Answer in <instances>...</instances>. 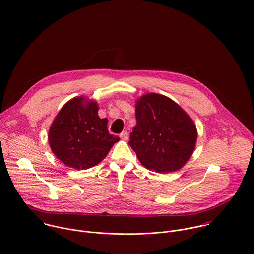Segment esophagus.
I'll list each match as a JSON object with an SVG mask.
<instances>
[{
    "label": "esophagus",
    "mask_w": 254,
    "mask_h": 254,
    "mask_svg": "<svg viewBox=\"0 0 254 254\" xmlns=\"http://www.w3.org/2000/svg\"><path fill=\"white\" fill-rule=\"evenodd\" d=\"M121 138L124 139V140H127L128 138V132L126 130V131H123L121 134H120Z\"/></svg>",
    "instance_id": "34e87169"
}]
</instances>
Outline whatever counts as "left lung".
Listing matches in <instances>:
<instances>
[{
    "label": "left lung",
    "instance_id": "left-lung-1",
    "mask_svg": "<svg viewBox=\"0 0 254 254\" xmlns=\"http://www.w3.org/2000/svg\"><path fill=\"white\" fill-rule=\"evenodd\" d=\"M136 126L128 144L147 170L167 174L190 158L197 138L193 121L173 100L150 93L135 103Z\"/></svg>",
    "mask_w": 254,
    "mask_h": 254
}]
</instances>
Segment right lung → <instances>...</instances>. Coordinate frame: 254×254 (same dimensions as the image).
<instances>
[{
	"label": "right lung",
	"instance_id": "add662e5",
	"mask_svg": "<svg viewBox=\"0 0 254 254\" xmlns=\"http://www.w3.org/2000/svg\"><path fill=\"white\" fill-rule=\"evenodd\" d=\"M97 102L83 97L68 101L49 130L54 154L65 165L87 170L101 162L120 140L108 130V120L100 119Z\"/></svg>",
	"mask_w": 254,
	"mask_h": 254
}]
</instances>
